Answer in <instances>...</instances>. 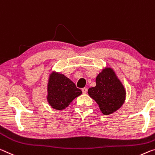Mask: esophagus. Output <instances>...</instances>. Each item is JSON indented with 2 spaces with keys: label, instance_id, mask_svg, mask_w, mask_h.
Instances as JSON below:
<instances>
[{
  "label": "esophagus",
  "instance_id": "esophagus-1",
  "mask_svg": "<svg viewBox=\"0 0 155 155\" xmlns=\"http://www.w3.org/2000/svg\"><path fill=\"white\" fill-rule=\"evenodd\" d=\"M82 92H83V94H86V93L87 92V89L86 87H83V88H82Z\"/></svg>",
  "mask_w": 155,
  "mask_h": 155
}]
</instances>
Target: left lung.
I'll use <instances>...</instances> for the list:
<instances>
[{"label": "left lung", "instance_id": "left-lung-1", "mask_svg": "<svg viewBox=\"0 0 155 155\" xmlns=\"http://www.w3.org/2000/svg\"><path fill=\"white\" fill-rule=\"evenodd\" d=\"M88 94L99 105L105 115L121 107L126 99V90L111 68L103 70L96 78V86L88 89Z\"/></svg>", "mask_w": 155, "mask_h": 155}]
</instances>
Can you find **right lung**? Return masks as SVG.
<instances>
[{"mask_svg":"<svg viewBox=\"0 0 155 155\" xmlns=\"http://www.w3.org/2000/svg\"><path fill=\"white\" fill-rule=\"evenodd\" d=\"M48 101L54 109L61 110L68 107L82 91L63 74L52 73L49 78Z\"/></svg>","mask_w":155,"mask_h":155,"instance_id":"add662e5","label":"right lung"}]
</instances>
